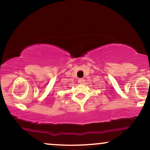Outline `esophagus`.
Listing matches in <instances>:
<instances>
[{
  "instance_id": "obj_1",
  "label": "esophagus",
  "mask_w": 150,
  "mask_h": 150,
  "mask_svg": "<svg viewBox=\"0 0 150 150\" xmlns=\"http://www.w3.org/2000/svg\"><path fill=\"white\" fill-rule=\"evenodd\" d=\"M84 79H79V83H80V84H83V83H84Z\"/></svg>"
}]
</instances>
